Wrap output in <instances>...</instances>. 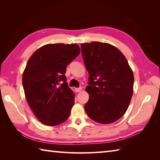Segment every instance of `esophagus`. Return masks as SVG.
I'll list each match as a JSON object with an SVG mask.
<instances>
[{
    "label": "esophagus",
    "mask_w": 160,
    "mask_h": 160,
    "mask_svg": "<svg viewBox=\"0 0 160 160\" xmlns=\"http://www.w3.org/2000/svg\"><path fill=\"white\" fill-rule=\"evenodd\" d=\"M81 90H82V87H78V88H76V89H75L76 92H80Z\"/></svg>",
    "instance_id": "esophagus-1"
}]
</instances>
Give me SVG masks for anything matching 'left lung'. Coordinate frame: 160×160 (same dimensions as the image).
<instances>
[{"label": "left lung", "mask_w": 160, "mask_h": 160, "mask_svg": "<svg viewBox=\"0 0 160 160\" xmlns=\"http://www.w3.org/2000/svg\"><path fill=\"white\" fill-rule=\"evenodd\" d=\"M81 49L89 75L87 114L100 124L117 121L127 111L133 92V73L127 58L108 43H82Z\"/></svg>", "instance_id": "8db88e82"}]
</instances>
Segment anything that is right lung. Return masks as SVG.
Returning <instances> with one entry per match:
<instances>
[{
	"label": "right lung",
	"instance_id": "obj_1",
	"mask_svg": "<svg viewBox=\"0 0 160 160\" xmlns=\"http://www.w3.org/2000/svg\"><path fill=\"white\" fill-rule=\"evenodd\" d=\"M80 52L77 44H48L29 58L22 86L30 108L42 124L53 127L69 117L75 95L68 87L65 73Z\"/></svg>",
	"mask_w": 160,
	"mask_h": 160
}]
</instances>
